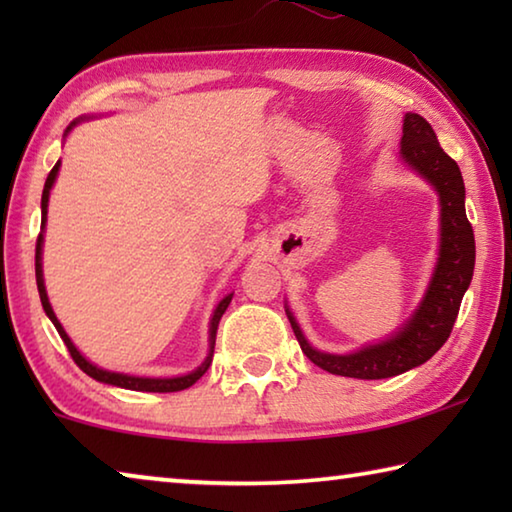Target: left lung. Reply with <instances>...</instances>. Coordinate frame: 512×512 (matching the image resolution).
<instances>
[{
  "label": "left lung",
  "mask_w": 512,
  "mask_h": 512,
  "mask_svg": "<svg viewBox=\"0 0 512 512\" xmlns=\"http://www.w3.org/2000/svg\"><path fill=\"white\" fill-rule=\"evenodd\" d=\"M402 160L433 185L440 198L438 264L420 307L391 339L366 345L352 354H327L307 343L287 309L302 352L318 368L354 379H386L429 361L452 334L461 300L474 273V232L465 214V185L458 164L438 144L429 121L406 112L402 128Z\"/></svg>",
  "instance_id": "obj_1"
}]
</instances>
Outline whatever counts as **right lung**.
Segmentation results:
<instances>
[{
    "instance_id": "add662e5",
    "label": "right lung",
    "mask_w": 512,
    "mask_h": 512,
    "mask_svg": "<svg viewBox=\"0 0 512 512\" xmlns=\"http://www.w3.org/2000/svg\"><path fill=\"white\" fill-rule=\"evenodd\" d=\"M79 124V121H74L72 126ZM72 126L67 128V133L72 131ZM58 169H60V160L54 164V169L49 171L47 176V183L45 189H42V221H40V235L36 241V282H38V293H40V302H42V309H45V314L49 316L51 323L58 329L60 339L67 345L69 354H72V359L76 366H79L85 375H90L92 379L103 381V384H110V386H119V388H128V391H144V393H176V391H185L192 384H196L198 379H201L207 368H210L212 363V354H214V343H216V329H219V320L225 314V309H228L230 300H232V293H228L219 305L214 309V316L210 320V354H207V359L198 366L194 372H189V375L183 377H169V379H153V377H135V375H124V372H110V370H103L97 368L94 363H90L88 359L83 357V354L76 350V345L69 339L67 332L63 329V325L58 323V318L54 314V309L49 305V298H47V291H45V280H42V230H45V223H47V205H49V192L51 187H54V180L58 176Z\"/></svg>"
}]
</instances>
